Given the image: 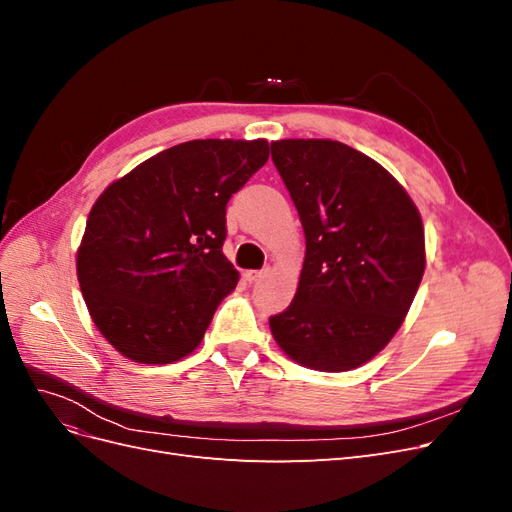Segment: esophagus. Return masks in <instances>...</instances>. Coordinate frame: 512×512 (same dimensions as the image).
<instances>
[{"instance_id": "34e87169", "label": "esophagus", "mask_w": 512, "mask_h": 512, "mask_svg": "<svg viewBox=\"0 0 512 512\" xmlns=\"http://www.w3.org/2000/svg\"><path fill=\"white\" fill-rule=\"evenodd\" d=\"M267 275V269H260V271H245V280L247 282H258L260 280V277H265Z\"/></svg>"}]
</instances>
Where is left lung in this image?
Wrapping results in <instances>:
<instances>
[{
    "instance_id": "obj_1",
    "label": "left lung",
    "mask_w": 512,
    "mask_h": 512,
    "mask_svg": "<svg viewBox=\"0 0 512 512\" xmlns=\"http://www.w3.org/2000/svg\"><path fill=\"white\" fill-rule=\"evenodd\" d=\"M305 232L299 288L269 318L275 342L309 369L348 371L404 322L425 271V232L406 190L344 143H271Z\"/></svg>"
}]
</instances>
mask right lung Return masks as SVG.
Listing matches in <instances>:
<instances>
[{"instance_id":"right-lung-1","label":"right lung","mask_w":512,"mask_h":512,"mask_svg":"<svg viewBox=\"0 0 512 512\" xmlns=\"http://www.w3.org/2000/svg\"><path fill=\"white\" fill-rule=\"evenodd\" d=\"M267 160V141H188L102 192L76 273L91 318L115 350L164 365L200 344L239 280L222 254L226 205Z\"/></svg>"}]
</instances>
